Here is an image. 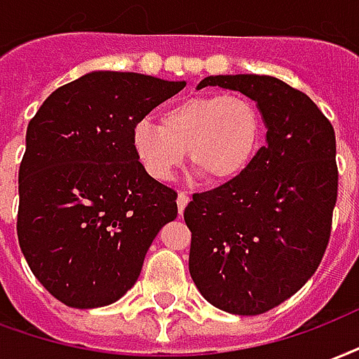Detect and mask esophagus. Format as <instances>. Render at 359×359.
Here are the masks:
<instances>
[{
  "mask_svg": "<svg viewBox=\"0 0 359 359\" xmlns=\"http://www.w3.org/2000/svg\"><path fill=\"white\" fill-rule=\"evenodd\" d=\"M188 201H190V196H188L187 192H179V196H177V205H179V213L180 215L184 213V209H187Z\"/></svg>",
  "mask_w": 359,
  "mask_h": 359,
  "instance_id": "esophagus-1",
  "label": "esophagus"
}]
</instances>
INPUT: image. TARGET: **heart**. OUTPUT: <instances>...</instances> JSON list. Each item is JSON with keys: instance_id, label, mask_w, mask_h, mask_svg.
<instances>
[{"instance_id": "obj_1", "label": "heart", "mask_w": 359, "mask_h": 359, "mask_svg": "<svg viewBox=\"0 0 359 359\" xmlns=\"http://www.w3.org/2000/svg\"><path fill=\"white\" fill-rule=\"evenodd\" d=\"M262 119L251 98L209 93L179 98L133 127V152L156 180L167 182L188 159L213 184L240 177L261 148Z\"/></svg>"}]
</instances>
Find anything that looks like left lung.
<instances>
[{"label":"left lung","instance_id":"1","mask_svg":"<svg viewBox=\"0 0 359 359\" xmlns=\"http://www.w3.org/2000/svg\"><path fill=\"white\" fill-rule=\"evenodd\" d=\"M257 102L266 146L240 177L194 194L190 276L203 299L238 316L287 301L320 266L339 190L333 126L299 89L272 76H209Z\"/></svg>","mask_w":359,"mask_h":359}]
</instances>
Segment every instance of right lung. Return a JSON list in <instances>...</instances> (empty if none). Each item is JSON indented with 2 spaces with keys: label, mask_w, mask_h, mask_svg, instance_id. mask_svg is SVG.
I'll return each instance as SVG.
<instances>
[{
  "label": "right lung",
  "mask_w": 359,
  "mask_h": 359,
  "mask_svg": "<svg viewBox=\"0 0 359 359\" xmlns=\"http://www.w3.org/2000/svg\"><path fill=\"white\" fill-rule=\"evenodd\" d=\"M187 81L91 72L45 98L18 169V243L49 293L72 308L121 299L146 251L177 219V192L133 152V127Z\"/></svg>",
  "instance_id": "right-lung-1"
}]
</instances>
